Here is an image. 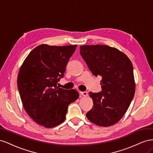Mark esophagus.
Instances as JSON below:
<instances>
[{
	"label": "esophagus",
	"mask_w": 153,
	"mask_h": 153,
	"mask_svg": "<svg viewBox=\"0 0 153 153\" xmlns=\"http://www.w3.org/2000/svg\"><path fill=\"white\" fill-rule=\"evenodd\" d=\"M80 94H81L82 95H83L84 97H86V96L88 95V92L87 91H80Z\"/></svg>",
	"instance_id": "obj_1"
}]
</instances>
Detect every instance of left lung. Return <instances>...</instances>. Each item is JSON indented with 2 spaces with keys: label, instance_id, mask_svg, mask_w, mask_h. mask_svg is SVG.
Wrapping results in <instances>:
<instances>
[{
  "label": "left lung",
  "instance_id": "1",
  "mask_svg": "<svg viewBox=\"0 0 153 153\" xmlns=\"http://www.w3.org/2000/svg\"><path fill=\"white\" fill-rule=\"evenodd\" d=\"M80 54L93 75L102 77V91L89 93L94 106L87 112V118L99 126L116 124L128 110L134 95L131 62L123 52L108 45H81Z\"/></svg>",
  "mask_w": 153,
  "mask_h": 153
}]
</instances>
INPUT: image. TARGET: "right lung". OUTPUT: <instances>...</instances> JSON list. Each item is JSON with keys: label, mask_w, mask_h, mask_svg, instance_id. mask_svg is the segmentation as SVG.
<instances>
[{"label": "right lung", "mask_w": 153, "mask_h": 153, "mask_svg": "<svg viewBox=\"0 0 153 153\" xmlns=\"http://www.w3.org/2000/svg\"><path fill=\"white\" fill-rule=\"evenodd\" d=\"M76 47L40 45L30 51L20 68L17 86L23 106L37 124L45 128L62 123L68 106L79 97L76 90L57 86Z\"/></svg>", "instance_id": "obj_1"}]
</instances>
